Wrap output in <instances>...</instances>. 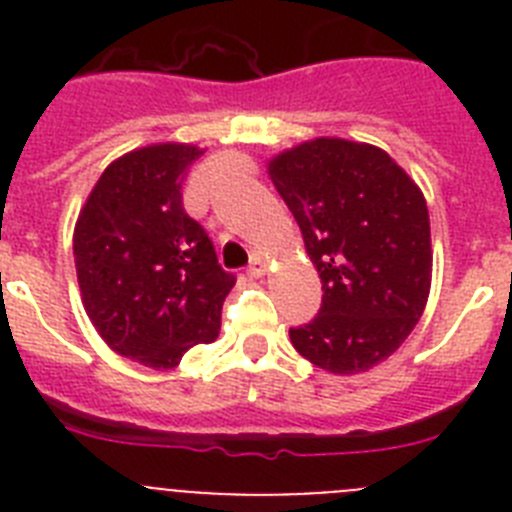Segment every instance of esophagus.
I'll return each instance as SVG.
<instances>
[{"label":"esophagus","instance_id":"34e87169","mask_svg":"<svg viewBox=\"0 0 512 512\" xmlns=\"http://www.w3.org/2000/svg\"><path fill=\"white\" fill-rule=\"evenodd\" d=\"M264 271H266L264 256H259V253H253L251 264H248V277H264Z\"/></svg>","mask_w":512,"mask_h":512}]
</instances>
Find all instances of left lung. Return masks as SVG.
Wrapping results in <instances>:
<instances>
[{
  "label": "left lung",
  "instance_id": "1",
  "mask_svg": "<svg viewBox=\"0 0 512 512\" xmlns=\"http://www.w3.org/2000/svg\"><path fill=\"white\" fill-rule=\"evenodd\" d=\"M269 176L323 282L292 346L333 374H359L413 333L431 292V220L418 184L382 148L315 138L279 153Z\"/></svg>",
  "mask_w": 512,
  "mask_h": 512
}]
</instances>
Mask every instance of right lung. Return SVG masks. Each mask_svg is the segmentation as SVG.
Returning a JSON list of instances; mask_svg holds the SVG:
<instances>
[{
    "mask_svg": "<svg viewBox=\"0 0 512 512\" xmlns=\"http://www.w3.org/2000/svg\"><path fill=\"white\" fill-rule=\"evenodd\" d=\"M197 146L158 143L112 161L74 230L81 302L104 343L151 369H174L212 343L235 277L187 215L182 184Z\"/></svg>",
    "mask_w": 512,
    "mask_h": 512,
    "instance_id": "right-lung-1",
    "label": "right lung"
}]
</instances>
